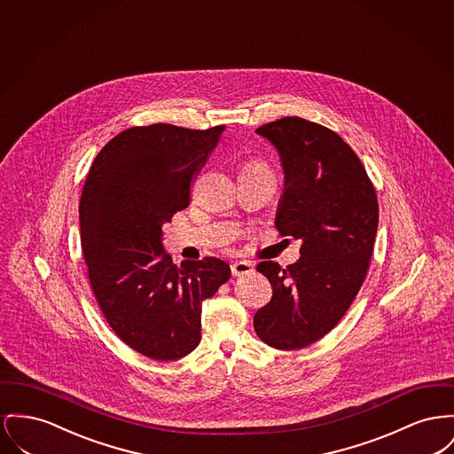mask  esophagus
<instances>
[{
	"mask_svg": "<svg viewBox=\"0 0 454 454\" xmlns=\"http://www.w3.org/2000/svg\"><path fill=\"white\" fill-rule=\"evenodd\" d=\"M252 270V264L248 261H235L231 264V274L233 276H241V274H247Z\"/></svg>",
	"mask_w": 454,
	"mask_h": 454,
	"instance_id": "34e87169",
	"label": "esophagus"
}]
</instances>
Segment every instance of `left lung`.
Instances as JSON below:
<instances>
[{
    "label": "left lung",
    "mask_w": 454,
    "mask_h": 454,
    "mask_svg": "<svg viewBox=\"0 0 454 454\" xmlns=\"http://www.w3.org/2000/svg\"><path fill=\"white\" fill-rule=\"evenodd\" d=\"M255 134L279 154L285 190L274 223L283 237L301 241V257L286 269L259 262L272 298L254 316V327L269 347L300 349L325 336L358 294L372 257L379 204L362 160L333 130L286 116Z\"/></svg>",
    "instance_id": "1"
}]
</instances>
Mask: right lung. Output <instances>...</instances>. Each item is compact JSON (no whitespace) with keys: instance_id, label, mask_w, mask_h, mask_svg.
Returning <instances> with one entry per match:
<instances>
[{"instance_id":"right-lung-1","label":"right lung","mask_w":454,"mask_h":454,"mask_svg":"<svg viewBox=\"0 0 454 454\" xmlns=\"http://www.w3.org/2000/svg\"><path fill=\"white\" fill-rule=\"evenodd\" d=\"M224 125L129 129L92 162L82 190V252L111 329L135 351L178 360L200 343L202 301L230 279L215 257L173 264L162 226L190 200V184Z\"/></svg>"}]
</instances>
